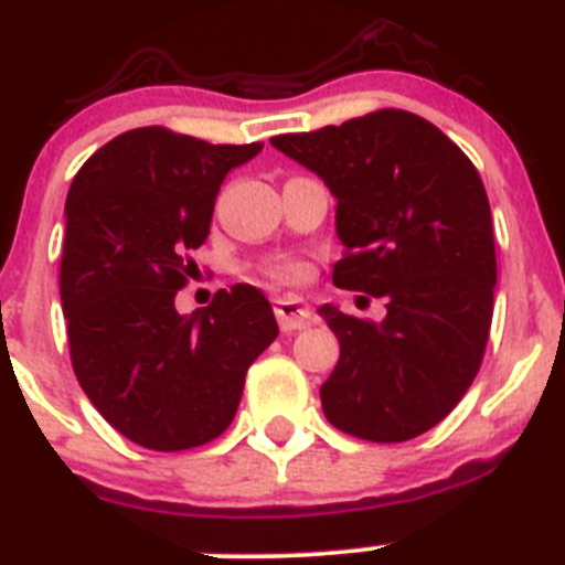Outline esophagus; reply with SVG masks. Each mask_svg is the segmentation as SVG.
Wrapping results in <instances>:
<instances>
[{"instance_id": "esophagus-1", "label": "esophagus", "mask_w": 565, "mask_h": 565, "mask_svg": "<svg viewBox=\"0 0 565 565\" xmlns=\"http://www.w3.org/2000/svg\"><path fill=\"white\" fill-rule=\"evenodd\" d=\"M274 313H277L282 331H299V328H308L313 322V311L308 308L306 299L291 297V294L274 299Z\"/></svg>"}]
</instances>
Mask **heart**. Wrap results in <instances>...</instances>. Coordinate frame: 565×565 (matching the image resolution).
<instances>
[{
	"label": "heart",
	"mask_w": 565,
	"mask_h": 565,
	"mask_svg": "<svg viewBox=\"0 0 565 565\" xmlns=\"http://www.w3.org/2000/svg\"><path fill=\"white\" fill-rule=\"evenodd\" d=\"M266 271L268 277L279 279V282H297V279L306 277V266L297 263V259H277V263H271Z\"/></svg>",
	"instance_id": "heart-1"
}]
</instances>
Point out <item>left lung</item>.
Listing matches in <instances>:
<instances>
[{"label": "left lung", "mask_w": 565, "mask_h": 565, "mask_svg": "<svg viewBox=\"0 0 565 565\" xmlns=\"http://www.w3.org/2000/svg\"><path fill=\"white\" fill-rule=\"evenodd\" d=\"M271 143L337 198L344 257L333 286L387 299L382 322L319 308L339 339L319 387L326 418L364 441L422 436L461 402L487 351L498 266L481 174L436 124L404 109Z\"/></svg>", "instance_id": "1"}]
</instances>
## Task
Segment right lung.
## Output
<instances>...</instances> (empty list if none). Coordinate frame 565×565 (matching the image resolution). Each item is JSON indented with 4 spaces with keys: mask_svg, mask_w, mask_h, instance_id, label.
I'll return each mask as SVG.
<instances>
[{
    "mask_svg": "<svg viewBox=\"0 0 565 565\" xmlns=\"http://www.w3.org/2000/svg\"><path fill=\"white\" fill-rule=\"evenodd\" d=\"M259 149L129 129L67 192L58 291L73 371L96 411L147 450H192L221 436L246 371L279 333L271 302L246 282L192 317L174 311L221 183Z\"/></svg>",
    "mask_w": 565,
    "mask_h": 565,
    "instance_id": "add662e5",
    "label": "right lung"
}]
</instances>
